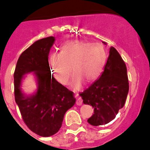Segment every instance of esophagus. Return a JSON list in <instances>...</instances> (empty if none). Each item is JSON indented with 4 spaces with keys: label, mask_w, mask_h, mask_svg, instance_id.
Returning <instances> with one entry per match:
<instances>
[{
    "label": "esophagus",
    "mask_w": 150,
    "mask_h": 150,
    "mask_svg": "<svg viewBox=\"0 0 150 150\" xmlns=\"http://www.w3.org/2000/svg\"><path fill=\"white\" fill-rule=\"evenodd\" d=\"M75 97H76V104L78 105V106H81V105H82L83 100L81 99V98L79 97V96H78V95H75Z\"/></svg>",
    "instance_id": "obj_1"
}]
</instances>
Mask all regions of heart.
Instances as JSON below:
<instances>
[{
    "instance_id": "1",
    "label": "heart",
    "mask_w": 150,
    "mask_h": 150,
    "mask_svg": "<svg viewBox=\"0 0 150 150\" xmlns=\"http://www.w3.org/2000/svg\"><path fill=\"white\" fill-rule=\"evenodd\" d=\"M107 58L106 49L100 43L71 41L65 43L60 52L52 53L48 61L53 77L61 84L68 83L72 70L70 86L74 90H79L84 81L91 83L100 77Z\"/></svg>"
}]
</instances>
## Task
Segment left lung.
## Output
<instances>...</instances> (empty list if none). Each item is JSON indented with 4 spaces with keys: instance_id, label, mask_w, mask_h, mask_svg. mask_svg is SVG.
<instances>
[{
    "instance_id": "left-lung-1",
    "label": "left lung",
    "mask_w": 150,
    "mask_h": 150,
    "mask_svg": "<svg viewBox=\"0 0 150 150\" xmlns=\"http://www.w3.org/2000/svg\"><path fill=\"white\" fill-rule=\"evenodd\" d=\"M128 92L127 67L119 53L111 47L100 78L79 94L84 104L94 108V114L87 120L88 123L97 127L112 121L124 107Z\"/></svg>"
}]
</instances>
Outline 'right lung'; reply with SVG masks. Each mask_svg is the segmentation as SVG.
Segmentation results:
<instances>
[{"mask_svg": "<svg viewBox=\"0 0 150 150\" xmlns=\"http://www.w3.org/2000/svg\"><path fill=\"white\" fill-rule=\"evenodd\" d=\"M55 38L48 37L33 43L19 57L14 73L15 98L28 127L37 135L50 137L62 125L66 112L76 99L51 75L48 58ZM33 73L37 89L31 94L22 89L26 74Z\"/></svg>", "mask_w": 150, "mask_h": 150, "instance_id": "right-lung-1", "label": "right lung"}]
</instances>
